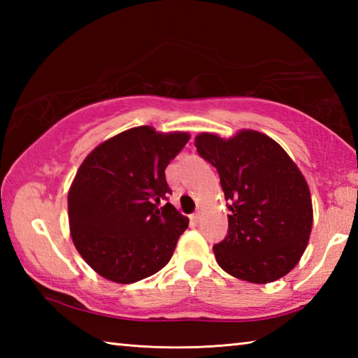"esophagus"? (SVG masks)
<instances>
[{
    "label": "esophagus",
    "instance_id": "34e87169",
    "mask_svg": "<svg viewBox=\"0 0 358 358\" xmlns=\"http://www.w3.org/2000/svg\"><path fill=\"white\" fill-rule=\"evenodd\" d=\"M192 220H194V221H196V222H199V221H201V220H202V211H201V210H197V211H196V213H194V215H192Z\"/></svg>",
    "mask_w": 358,
    "mask_h": 358
}]
</instances>
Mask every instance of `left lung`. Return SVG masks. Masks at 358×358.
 <instances>
[{
	"mask_svg": "<svg viewBox=\"0 0 358 358\" xmlns=\"http://www.w3.org/2000/svg\"><path fill=\"white\" fill-rule=\"evenodd\" d=\"M197 153L220 173L229 201L217 265L238 280L265 284L286 276L305 252L313 227L310 187L280 143L243 129L230 138L202 132Z\"/></svg>",
	"mask_w": 358,
	"mask_h": 358,
	"instance_id": "1",
	"label": "left lung"
}]
</instances>
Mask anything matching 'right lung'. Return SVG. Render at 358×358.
<instances>
[{
	"label": "right lung",
	"instance_id": "add662e5",
	"mask_svg": "<svg viewBox=\"0 0 358 358\" xmlns=\"http://www.w3.org/2000/svg\"><path fill=\"white\" fill-rule=\"evenodd\" d=\"M189 141L187 132L137 126L98 145L78 167L68 194L77 251L96 273L129 284L171 260L186 216L172 203L166 167Z\"/></svg>",
	"mask_w": 358,
	"mask_h": 358
}]
</instances>
